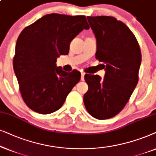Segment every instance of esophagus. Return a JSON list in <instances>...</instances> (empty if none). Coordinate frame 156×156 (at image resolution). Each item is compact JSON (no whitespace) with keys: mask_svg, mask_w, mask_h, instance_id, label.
I'll return each mask as SVG.
<instances>
[{"mask_svg":"<svg viewBox=\"0 0 156 156\" xmlns=\"http://www.w3.org/2000/svg\"><path fill=\"white\" fill-rule=\"evenodd\" d=\"M84 76H85V73L81 72V77H80V80H84Z\"/></svg>","mask_w":156,"mask_h":156,"instance_id":"1","label":"esophagus"}]
</instances>
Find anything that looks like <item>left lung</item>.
I'll return each mask as SVG.
<instances>
[{
  "label": "left lung",
  "mask_w": 156,
  "mask_h": 156,
  "mask_svg": "<svg viewBox=\"0 0 156 156\" xmlns=\"http://www.w3.org/2000/svg\"><path fill=\"white\" fill-rule=\"evenodd\" d=\"M97 43L95 58L104 68V79L85 75L88 90L85 93L86 108L99 120L111 118L122 111L138 81L141 53L131 30L111 16L87 17Z\"/></svg>",
  "instance_id": "8db88e82"
}]
</instances>
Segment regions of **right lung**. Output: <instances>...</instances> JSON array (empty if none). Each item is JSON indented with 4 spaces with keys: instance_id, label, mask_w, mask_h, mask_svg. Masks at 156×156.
<instances>
[{
    "instance_id": "1",
    "label": "right lung",
    "mask_w": 156,
    "mask_h": 156,
    "mask_svg": "<svg viewBox=\"0 0 156 156\" xmlns=\"http://www.w3.org/2000/svg\"><path fill=\"white\" fill-rule=\"evenodd\" d=\"M89 29L86 16L48 14L25 28L18 36L13 69L24 102L33 111L49 114L61 108L80 79L76 70L57 67V58L67 55L70 43Z\"/></svg>"
}]
</instances>
